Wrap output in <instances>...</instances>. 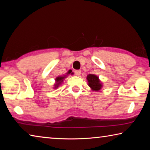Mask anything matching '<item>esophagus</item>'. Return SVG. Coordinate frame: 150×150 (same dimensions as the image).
<instances>
[{
    "instance_id": "esophagus-1",
    "label": "esophagus",
    "mask_w": 150,
    "mask_h": 150,
    "mask_svg": "<svg viewBox=\"0 0 150 150\" xmlns=\"http://www.w3.org/2000/svg\"><path fill=\"white\" fill-rule=\"evenodd\" d=\"M75 73L76 75L79 76V75L81 74V70H77V71H75Z\"/></svg>"
}]
</instances>
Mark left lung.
Instances as JSON below:
<instances>
[{
    "label": "left lung",
    "instance_id": "left-lung-1",
    "mask_svg": "<svg viewBox=\"0 0 150 150\" xmlns=\"http://www.w3.org/2000/svg\"><path fill=\"white\" fill-rule=\"evenodd\" d=\"M87 79L88 81V85L91 89L95 91H99L102 88L103 85L97 76L93 74L87 75Z\"/></svg>",
    "mask_w": 150,
    "mask_h": 150
}]
</instances>
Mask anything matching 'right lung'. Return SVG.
<instances>
[{"instance_id":"right-lung-1","label":"right lung","mask_w":150,"mask_h":150,"mask_svg":"<svg viewBox=\"0 0 150 150\" xmlns=\"http://www.w3.org/2000/svg\"><path fill=\"white\" fill-rule=\"evenodd\" d=\"M66 77V75H63V76H59V77H57L56 79H55V84L54 85V88H57L59 86L62 84V83L63 81V79Z\"/></svg>"}]
</instances>
